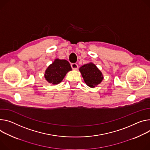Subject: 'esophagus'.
Wrapping results in <instances>:
<instances>
[{
    "label": "esophagus",
    "instance_id": "esophagus-1",
    "mask_svg": "<svg viewBox=\"0 0 150 150\" xmlns=\"http://www.w3.org/2000/svg\"><path fill=\"white\" fill-rule=\"evenodd\" d=\"M71 67H72V68L73 69L76 70V69H78V64L76 63H72L71 64Z\"/></svg>",
    "mask_w": 150,
    "mask_h": 150
}]
</instances>
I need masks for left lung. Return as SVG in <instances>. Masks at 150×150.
<instances>
[{
  "instance_id": "obj_1",
  "label": "left lung",
  "mask_w": 150,
  "mask_h": 150,
  "mask_svg": "<svg viewBox=\"0 0 150 150\" xmlns=\"http://www.w3.org/2000/svg\"><path fill=\"white\" fill-rule=\"evenodd\" d=\"M79 70L84 82L90 87L94 88L97 86L103 79L101 71L91 62L82 66Z\"/></svg>"
}]
</instances>
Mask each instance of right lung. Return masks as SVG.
<instances>
[{
  "instance_id": "add662e5",
  "label": "right lung",
  "mask_w": 150,
  "mask_h": 150,
  "mask_svg": "<svg viewBox=\"0 0 150 150\" xmlns=\"http://www.w3.org/2000/svg\"><path fill=\"white\" fill-rule=\"evenodd\" d=\"M71 70V66L67 60L56 59L47 67L44 77L49 83L56 85L62 82L66 74Z\"/></svg>"
}]
</instances>
